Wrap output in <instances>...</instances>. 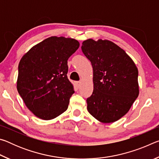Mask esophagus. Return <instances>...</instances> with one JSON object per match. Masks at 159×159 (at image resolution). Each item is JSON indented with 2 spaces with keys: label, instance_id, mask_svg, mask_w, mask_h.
<instances>
[{
  "label": "esophagus",
  "instance_id": "1",
  "mask_svg": "<svg viewBox=\"0 0 159 159\" xmlns=\"http://www.w3.org/2000/svg\"><path fill=\"white\" fill-rule=\"evenodd\" d=\"M75 85H76V87L79 88H80V81H76V83H75Z\"/></svg>",
  "mask_w": 159,
  "mask_h": 159
}]
</instances>
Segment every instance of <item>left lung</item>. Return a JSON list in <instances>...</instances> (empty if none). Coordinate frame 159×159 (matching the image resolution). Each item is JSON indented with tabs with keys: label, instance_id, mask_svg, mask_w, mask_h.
<instances>
[{
	"label": "left lung",
	"instance_id": "8db88e82",
	"mask_svg": "<svg viewBox=\"0 0 159 159\" xmlns=\"http://www.w3.org/2000/svg\"><path fill=\"white\" fill-rule=\"evenodd\" d=\"M83 54L93 69L88 111L99 121L113 123L127 114L139 95L138 69L122 48L108 40L88 39Z\"/></svg>",
	"mask_w": 159,
	"mask_h": 159
}]
</instances>
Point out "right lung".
<instances>
[{
    "mask_svg": "<svg viewBox=\"0 0 159 159\" xmlns=\"http://www.w3.org/2000/svg\"><path fill=\"white\" fill-rule=\"evenodd\" d=\"M79 45L71 38L51 36L21 57L17 89L26 107L38 118L53 119L68 108L74 90L67 77V60Z\"/></svg>",
    "mask_w": 159,
    "mask_h": 159,
    "instance_id": "1",
    "label": "right lung"
}]
</instances>
